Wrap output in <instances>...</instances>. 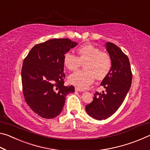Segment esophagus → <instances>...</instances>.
Masks as SVG:
<instances>
[{"label":"esophagus","instance_id":"obj_1","mask_svg":"<svg viewBox=\"0 0 150 150\" xmlns=\"http://www.w3.org/2000/svg\"><path fill=\"white\" fill-rule=\"evenodd\" d=\"M75 91H79V92H83V91H85L83 89H81V88H80L79 87H75Z\"/></svg>","mask_w":150,"mask_h":150}]
</instances>
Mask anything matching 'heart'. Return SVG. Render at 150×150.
<instances>
[{
	"label": "heart",
	"mask_w": 150,
	"mask_h": 150,
	"mask_svg": "<svg viewBox=\"0 0 150 150\" xmlns=\"http://www.w3.org/2000/svg\"><path fill=\"white\" fill-rule=\"evenodd\" d=\"M77 57L67 52L63 55V64L68 70L75 71L83 63L85 69L69 75L68 80L81 88H85L93 82L95 77L103 79L111 69V59L108 54L91 44L81 45L77 49Z\"/></svg>",
	"instance_id": "obj_1"
}]
</instances>
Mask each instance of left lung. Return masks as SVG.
Segmentation results:
<instances>
[{
    "mask_svg": "<svg viewBox=\"0 0 150 150\" xmlns=\"http://www.w3.org/2000/svg\"><path fill=\"white\" fill-rule=\"evenodd\" d=\"M111 59V69L100 85L105 92L94 94L93 100L86 105L88 115L98 120H105L116 112L125 99L132 84L131 67L128 57L117 45L106 43Z\"/></svg>",
    "mask_w": 150,
    "mask_h": 150,
    "instance_id": "8db88e82",
    "label": "left lung"
}]
</instances>
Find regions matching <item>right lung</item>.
<instances>
[{"instance_id":"right-lung-1","label":"right lung","mask_w":150,"mask_h":150,"mask_svg":"<svg viewBox=\"0 0 150 150\" xmlns=\"http://www.w3.org/2000/svg\"><path fill=\"white\" fill-rule=\"evenodd\" d=\"M78 44L67 38L52 39L35 45L24 59L22 83L28 105L44 118H54L62 111L73 86L64 85L63 55Z\"/></svg>"}]
</instances>
